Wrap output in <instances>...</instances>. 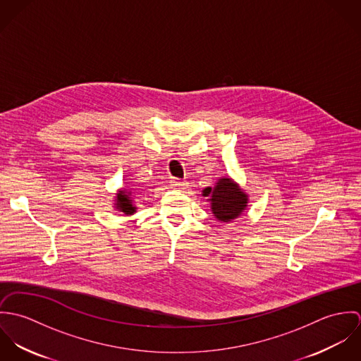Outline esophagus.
Here are the masks:
<instances>
[{"mask_svg":"<svg viewBox=\"0 0 361 361\" xmlns=\"http://www.w3.org/2000/svg\"><path fill=\"white\" fill-rule=\"evenodd\" d=\"M169 183H171V186H172L173 189H176V190H183V189L188 186V182L180 180V179H176V178L171 179Z\"/></svg>","mask_w":361,"mask_h":361,"instance_id":"esophagus-1","label":"esophagus"}]
</instances>
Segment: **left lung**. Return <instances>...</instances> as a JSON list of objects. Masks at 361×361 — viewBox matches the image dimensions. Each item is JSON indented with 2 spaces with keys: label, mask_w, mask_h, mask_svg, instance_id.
Returning a JSON list of instances; mask_svg holds the SVG:
<instances>
[{
  "label": "left lung",
  "mask_w": 361,
  "mask_h": 361,
  "mask_svg": "<svg viewBox=\"0 0 361 361\" xmlns=\"http://www.w3.org/2000/svg\"><path fill=\"white\" fill-rule=\"evenodd\" d=\"M211 196V209L216 219L229 222L238 218L247 204V196L232 183L229 178H222L214 189L207 188L204 196Z\"/></svg>",
  "instance_id": "8db88e82"
}]
</instances>
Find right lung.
<instances>
[{
  "instance_id": "1",
  "label": "right lung",
  "mask_w": 361,
  "mask_h": 361,
  "mask_svg": "<svg viewBox=\"0 0 361 361\" xmlns=\"http://www.w3.org/2000/svg\"><path fill=\"white\" fill-rule=\"evenodd\" d=\"M128 195L129 193H126V192H119L118 193V196H116L118 197L116 199V208L119 211L125 212V214H133L136 207L132 204V200H130V197Z\"/></svg>"
}]
</instances>
